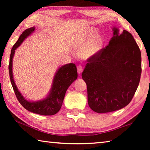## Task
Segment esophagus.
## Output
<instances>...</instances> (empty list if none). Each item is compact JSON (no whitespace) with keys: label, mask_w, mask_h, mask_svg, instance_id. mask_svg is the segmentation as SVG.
<instances>
[{"label":"esophagus","mask_w":150,"mask_h":150,"mask_svg":"<svg viewBox=\"0 0 150 150\" xmlns=\"http://www.w3.org/2000/svg\"><path fill=\"white\" fill-rule=\"evenodd\" d=\"M82 71H83V67H82V66H79L77 67V72H78V73L81 74V73L82 72Z\"/></svg>","instance_id":"obj_1"}]
</instances>
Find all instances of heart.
Masks as SVG:
<instances>
[{
    "label": "heart",
    "mask_w": 150,
    "mask_h": 150,
    "mask_svg": "<svg viewBox=\"0 0 150 150\" xmlns=\"http://www.w3.org/2000/svg\"><path fill=\"white\" fill-rule=\"evenodd\" d=\"M96 32V30L91 28L82 33L76 40V46L79 47L84 46L81 51V56L84 59H90L95 57L103 46V38L100 36L94 37Z\"/></svg>",
    "instance_id": "b5f03b06"
}]
</instances>
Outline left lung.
Returning a JSON list of instances; mask_svg holds the SVG:
<instances>
[{"instance_id": "1", "label": "left lung", "mask_w": 150, "mask_h": 150, "mask_svg": "<svg viewBox=\"0 0 150 150\" xmlns=\"http://www.w3.org/2000/svg\"><path fill=\"white\" fill-rule=\"evenodd\" d=\"M106 47L87 60L82 77L87 85L88 103L95 112L122 109L134 96L141 79V53L132 35L113 28Z\"/></svg>"}]
</instances>
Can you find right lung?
Masks as SVG:
<instances>
[{
	"label": "right lung",
	"instance_id": "1",
	"mask_svg": "<svg viewBox=\"0 0 150 150\" xmlns=\"http://www.w3.org/2000/svg\"><path fill=\"white\" fill-rule=\"evenodd\" d=\"M35 30V27H32L24 31L19 37L17 42L13 46L9 57L8 68L9 77L16 97L19 103L25 109L32 113L42 115H53L60 110L67 90L72 82L77 79V67L75 64L69 63L59 68L54 76L50 93L45 98L35 102H30L25 99L15 83L12 71L13 58L15 50L21 45L25 39H26Z\"/></svg>",
	"mask_w": 150,
	"mask_h": 150
}]
</instances>
